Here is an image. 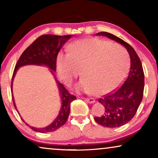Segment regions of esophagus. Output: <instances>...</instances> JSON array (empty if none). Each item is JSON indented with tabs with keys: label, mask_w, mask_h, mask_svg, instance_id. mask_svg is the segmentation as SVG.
I'll list each match as a JSON object with an SVG mask.
<instances>
[{
	"label": "esophagus",
	"mask_w": 158,
	"mask_h": 158,
	"mask_svg": "<svg viewBox=\"0 0 158 158\" xmlns=\"http://www.w3.org/2000/svg\"><path fill=\"white\" fill-rule=\"evenodd\" d=\"M84 100H85L86 102L89 103H94L95 102V99L93 98H83Z\"/></svg>",
	"instance_id": "obj_1"
}]
</instances>
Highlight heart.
I'll return each instance as SVG.
<instances>
[{"instance_id": "heart-1", "label": "heart", "mask_w": 158, "mask_h": 158, "mask_svg": "<svg viewBox=\"0 0 158 158\" xmlns=\"http://www.w3.org/2000/svg\"><path fill=\"white\" fill-rule=\"evenodd\" d=\"M70 52H60L57 70L67 85L81 75L77 90L97 95L108 94L122 83L129 70L126 50L109 41L83 39L70 45Z\"/></svg>"}]
</instances>
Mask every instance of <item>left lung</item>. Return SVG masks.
Segmentation results:
<instances>
[{"instance_id":"left-lung-1","label":"left lung","mask_w":158,"mask_h":158,"mask_svg":"<svg viewBox=\"0 0 158 158\" xmlns=\"http://www.w3.org/2000/svg\"><path fill=\"white\" fill-rule=\"evenodd\" d=\"M97 36H105L122 44L128 52L131 64L129 74L124 84L111 94L98 99L105 108L101 117H95L101 126L115 128L128 123L137 112L143 97L144 75L142 62L133 47L122 39L108 32H99Z\"/></svg>"}]
</instances>
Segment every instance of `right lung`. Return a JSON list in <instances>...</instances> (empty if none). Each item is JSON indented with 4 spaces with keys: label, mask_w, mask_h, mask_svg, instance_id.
Returning a JSON list of instances; mask_svg holds the SVG:
<instances>
[{
    "label": "right lung",
    "mask_w": 158,
    "mask_h": 158,
    "mask_svg": "<svg viewBox=\"0 0 158 158\" xmlns=\"http://www.w3.org/2000/svg\"><path fill=\"white\" fill-rule=\"evenodd\" d=\"M72 35L57 36L53 35V34H44V35L41 36L36 39L30 46L25 49L19 59L16 66H15L11 81V90H13V81H14L16 73L18 69L22 66L27 65V64L47 66V68L50 69L52 74L55 76V72L56 71V62H57L58 52H59L61 47L64 44V43ZM55 80L57 83L60 98H61V109H60L59 114H58L57 117L55 118V120L50 125L44 127V128H36V127L29 126L27 123H25L31 129L37 131V132H51V131L57 130L60 127L63 126L65 124L66 121L68 120L69 114H70V103L76 98V97L73 95H71L68 92V90L64 87V85L62 83H60L57 79ZM12 99L15 109L17 111L14 96H13V91ZM23 122H25L23 120Z\"/></svg>",
    "instance_id": "add662e5"
}]
</instances>
